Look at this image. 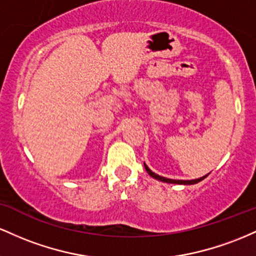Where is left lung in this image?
<instances>
[{
    "instance_id": "obj_1",
    "label": "left lung",
    "mask_w": 256,
    "mask_h": 256,
    "mask_svg": "<svg viewBox=\"0 0 256 256\" xmlns=\"http://www.w3.org/2000/svg\"><path fill=\"white\" fill-rule=\"evenodd\" d=\"M144 166H145L146 172H148V175H151L152 178H154V179H157V180H160V182H169V184H180V185H182H182H194V184H197V182H202V180L204 179V178H206V175H208V174H206V176L200 178V179H194V180H174V179H168V178L160 176L158 174L154 173V172L150 170V168H148V166H146L145 163H144Z\"/></svg>"
}]
</instances>
